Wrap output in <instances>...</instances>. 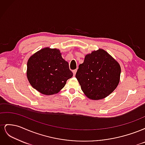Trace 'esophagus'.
I'll return each mask as SVG.
<instances>
[{
    "label": "esophagus",
    "mask_w": 145,
    "mask_h": 145,
    "mask_svg": "<svg viewBox=\"0 0 145 145\" xmlns=\"http://www.w3.org/2000/svg\"><path fill=\"white\" fill-rule=\"evenodd\" d=\"M76 72H77V69H74V70H73V71H72V72H73L74 76H75V75H76Z\"/></svg>",
    "instance_id": "obj_1"
}]
</instances>
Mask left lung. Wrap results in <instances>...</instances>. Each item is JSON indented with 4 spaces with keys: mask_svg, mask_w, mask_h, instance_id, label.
Wrapping results in <instances>:
<instances>
[{
    "mask_svg": "<svg viewBox=\"0 0 145 145\" xmlns=\"http://www.w3.org/2000/svg\"><path fill=\"white\" fill-rule=\"evenodd\" d=\"M120 66L102 49L86 55L78 66L76 77L81 89L92 100L104 99L115 90L120 82Z\"/></svg>",
    "mask_w": 145,
    "mask_h": 145,
    "instance_id": "obj_1",
    "label": "left lung"
}]
</instances>
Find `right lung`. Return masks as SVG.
Returning <instances> with one entry per match:
<instances>
[{
    "label": "right lung",
    "instance_id": "1",
    "mask_svg": "<svg viewBox=\"0 0 145 145\" xmlns=\"http://www.w3.org/2000/svg\"><path fill=\"white\" fill-rule=\"evenodd\" d=\"M27 75L34 89L48 95L58 93L73 73L60 50L45 48L28 59Z\"/></svg>",
    "mask_w": 145,
    "mask_h": 145
}]
</instances>
